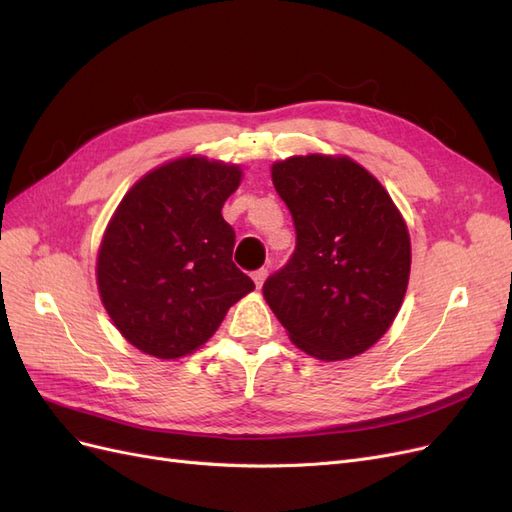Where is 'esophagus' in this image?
Listing matches in <instances>:
<instances>
[{"label": "esophagus", "mask_w": 512, "mask_h": 512, "mask_svg": "<svg viewBox=\"0 0 512 512\" xmlns=\"http://www.w3.org/2000/svg\"><path fill=\"white\" fill-rule=\"evenodd\" d=\"M267 273H269L267 269H258V271H254V273H252V280H254V284H256L258 288H260L262 284H265V280H267Z\"/></svg>", "instance_id": "1"}]
</instances>
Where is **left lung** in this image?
Listing matches in <instances>:
<instances>
[{
  "label": "left lung",
  "instance_id": "left-lung-1",
  "mask_svg": "<svg viewBox=\"0 0 512 512\" xmlns=\"http://www.w3.org/2000/svg\"><path fill=\"white\" fill-rule=\"evenodd\" d=\"M271 177L297 247L262 286L292 344L320 361L365 352L389 331L410 277V235L380 181L350 158L294 156Z\"/></svg>",
  "mask_w": 512,
  "mask_h": 512
}]
</instances>
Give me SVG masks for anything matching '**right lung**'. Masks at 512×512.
<instances>
[{"instance_id": "obj_1", "label": "right lung", "mask_w": 512, "mask_h": 512, "mask_svg": "<svg viewBox=\"0 0 512 512\" xmlns=\"http://www.w3.org/2000/svg\"><path fill=\"white\" fill-rule=\"evenodd\" d=\"M241 168L179 158L123 196L98 252V290L132 346L179 359L218 331L254 282L232 262L235 230L222 218Z\"/></svg>"}]
</instances>
